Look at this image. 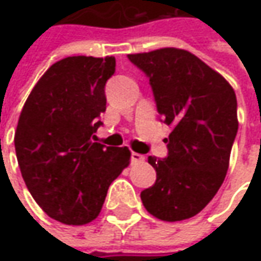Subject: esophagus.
Wrapping results in <instances>:
<instances>
[{
	"instance_id": "1",
	"label": "esophagus",
	"mask_w": 261,
	"mask_h": 261,
	"mask_svg": "<svg viewBox=\"0 0 261 261\" xmlns=\"http://www.w3.org/2000/svg\"><path fill=\"white\" fill-rule=\"evenodd\" d=\"M145 160V156L138 154V152H132V163H142Z\"/></svg>"
}]
</instances>
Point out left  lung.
<instances>
[{"label":"left lung","instance_id":"obj_1","mask_svg":"<svg viewBox=\"0 0 261 261\" xmlns=\"http://www.w3.org/2000/svg\"><path fill=\"white\" fill-rule=\"evenodd\" d=\"M149 76L156 110L173 132L168 156H148L156 181L141 193L152 216L175 222L197 215L216 195L238 130L237 97L224 76L178 47L127 55Z\"/></svg>","mask_w":261,"mask_h":261}]
</instances>
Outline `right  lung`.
Wrapping results in <instances>:
<instances>
[{
  "label": "right lung",
  "instance_id": "right-lung-1",
  "mask_svg": "<svg viewBox=\"0 0 261 261\" xmlns=\"http://www.w3.org/2000/svg\"><path fill=\"white\" fill-rule=\"evenodd\" d=\"M115 56H68L50 66L25 100L14 145L37 205L65 225L98 216L109 186L130 163L127 146L94 142L106 112V81Z\"/></svg>",
  "mask_w": 261,
  "mask_h": 261
}]
</instances>
